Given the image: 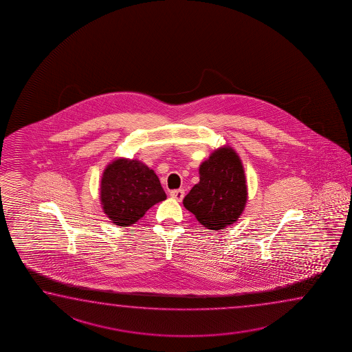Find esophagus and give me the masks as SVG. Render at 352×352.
I'll return each instance as SVG.
<instances>
[{
  "instance_id": "obj_1",
  "label": "esophagus",
  "mask_w": 352,
  "mask_h": 352,
  "mask_svg": "<svg viewBox=\"0 0 352 352\" xmlns=\"http://www.w3.org/2000/svg\"><path fill=\"white\" fill-rule=\"evenodd\" d=\"M170 196L175 199V200L182 201V199L185 197V191L182 190V188H179V190H173L171 192H170Z\"/></svg>"
}]
</instances>
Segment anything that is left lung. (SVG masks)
Masks as SVG:
<instances>
[{
    "instance_id": "left-lung-1",
    "label": "left lung",
    "mask_w": 352,
    "mask_h": 352,
    "mask_svg": "<svg viewBox=\"0 0 352 352\" xmlns=\"http://www.w3.org/2000/svg\"><path fill=\"white\" fill-rule=\"evenodd\" d=\"M200 182L184 199V206L210 230H223L241 216L248 185L241 160L234 148L222 146L200 165Z\"/></svg>"
}]
</instances>
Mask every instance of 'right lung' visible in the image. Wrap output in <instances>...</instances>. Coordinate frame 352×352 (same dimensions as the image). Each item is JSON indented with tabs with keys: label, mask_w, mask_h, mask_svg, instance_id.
Wrapping results in <instances>:
<instances>
[{
	"label": "right lung",
	"mask_w": 352,
	"mask_h": 352,
	"mask_svg": "<svg viewBox=\"0 0 352 352\" xmlns=\"http://www.w3.org/2000/svg\"><path fill=\"white\" fill-rule=\"evenodd\" d=\"M100 199L106 216L115 225L127 228L166 200V193L150 167L138 160L118 159L104 168Z\"/></svg>",
	"instance_id": "right-lung-1"
}]
</instances>
